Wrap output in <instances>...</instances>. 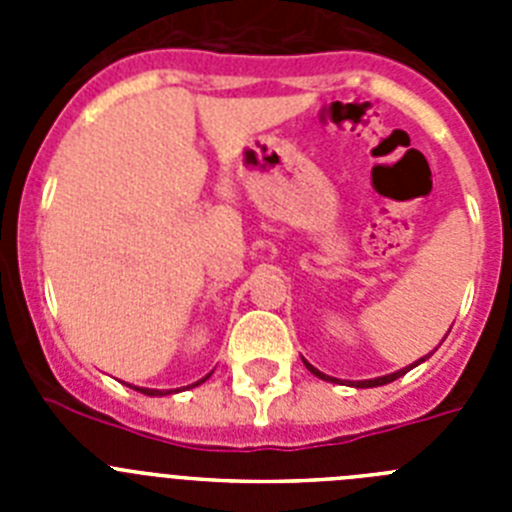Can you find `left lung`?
<instances>
[{"label":"left lung","instance_id":"obj_1","mask_svg":"<svg viewBox=\"0 0 512 512\" xmlns=\"http://www.w3.org/2000/svg\"><path fill=\"white\" fill-rule=\"evenodd\" d=\"M425 359H428V356H425ZM425 359H420V361H425ZM420 361H415L413 366H418ZM305 366L307 369H310L312 374H315V377H320V379H328V382H338V379H333V377H325L323 372H318V369H315V366H310L305 361ZM413 366H405V369H400V372H395V374H387V377H377V379H366V382H356L354 387H379V384H390V382H395L397 377H402V374H408L410 369H413Z\"/></svg>","mask_w":512,"mask_h":512}]
</instances>
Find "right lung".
<instances>
[{"instance_id": "add662e5", "label": "right lung", "mask_w": 512, "mask_h": 512, "mask_svg": "<svg viewBox=\"0 0 512 512\" xmlns=\"http://www.w3.org/2000/svg\"><path fill=\"white\" fill-rule=\"evenodd\" d=\"M205 379H200V382H205ZM200 382H197V384H200ZM197 384H192V387H197ZM138 392H143V395H166V392H161V390H143V387H138Z\"/></svg>"}]
</instances>
